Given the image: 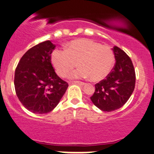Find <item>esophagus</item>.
<instances>
[{"instance_id": "34e87169", "label": "esophagus", "mask_w": 154, "mask_h": 154, "mask_svg": "<svg viewBox=\"0 0 154 154\" xmlns=\"http://www.w3.org/2000/svg\"><path fill=\"white\" fill-rule=\"evenodd\" d=\"M72 82H74V83H75V84H78V85H85V82H80V81H73Z\"/></svg>"}]
</instances>
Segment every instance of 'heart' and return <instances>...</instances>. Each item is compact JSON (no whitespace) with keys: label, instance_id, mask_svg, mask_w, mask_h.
Masks as SVG:
<instances>
[{"label":"heart","instance_id":"obj_1","mask_svg":"<svg viewBox=\"0 0 154 154\" xmlns=\"http://www.w3.org/2000/svg\"><path fill=\"white\" fill-rule=\"evenodd\" d=\"M51 60L56 72L61 77H66L77 63L80 68L71 73V78L89 77L93 81H100L111 72L114 56L108 46L88 39H79L68 43L65 49H54Z\"/></svg>","mask_w":154,"mask_h":154}]
</instances>
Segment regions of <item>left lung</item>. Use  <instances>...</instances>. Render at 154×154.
<instances>
[{
    "label": "left lung",
    "instance_id": "8db88e82",
    "mask_svg": "<svg viewBox=\"0 0 154 154\" xmlns=\"http://www.w3.org/2000/svg\"><path fill=\"white\" fill-rule=\"evenodd\" d=\"M116 63L106 79L95 85L92 103L103 111H113L123 106L131 96L136 82L134 65L125 52L117 46L112 48Z\"/></svg>",
    "mask_w": 154,
    "mask_h": 154
}]
</instances>
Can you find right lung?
<instances>
[{"instance_id":"right-lung-1","label":"right lung","mask_w":154,"mask_h":154,"mask_svg":"<svg viewBox=\"0 0 154 154\" xmlns=\"http://www.w3.org/2000/svg\"><path fill=\"white\" fill-rule=\"evenodd\" d=\"M50 40L29 49L14 72L16 94L22 105L35 114H46L57 106L69 84L54 72L51 54L55 48Z\"/></svg>"}]
</instances>
